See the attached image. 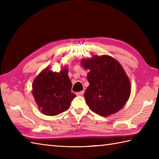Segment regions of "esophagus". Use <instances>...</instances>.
<instances>
[{"label": "esophagus", "mask_w": 159, "mask_h": 159, "mask_svg": "<svg viewBox=\"0 0 159 159\" xmlns=\"http://www.w3.org/2000/svg\"><path fill=\"white\" fill-rule=\"evenodd\" d=\"M85 93V91L84 90H83V91H81V92H77L76 93V95H78V96H80V95H83V94Z\"/></svg>", "instance_id": "obj_1"}]
</instances>
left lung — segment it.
Listing matches in <instances>:
<instances>
[{"mask_svg":"<svg viewBox=\"0 0 159 159\" xmlns=\"http://www.w3.org/2000/svg\"><path fill=\"white\" fill-rule=\"evenodd\" d=\"M82 66L89 70L84 97L93 112L101 116L116 113L129 98L130 83L120 64L108 55H94L83 59Z\"/></svg>","mask_w":159,"mask_h":159,"instance_id":"left-lung-1","label":"left lung"}]
</instances>
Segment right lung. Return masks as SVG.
I'll return each mask as SVG.
<instances>
[{
	"label": "right lung",
	"instance_id": "add662e5",
	"mask_svg": "<svg viewBox=\"0 0 159 159\" xmlns=\"http://www.w3.org/2000/svg\"><path fill=\"white\" fill-rule=\"evenodd\" d=\"M32 87L39 111L46 116H57L67 111L76 96L71 92L72 83L67 68L57 73L47 67L35 78Z\"/></svg>",
	"mask_w": 159,
	"mask_h": 159
}]
</instances>
